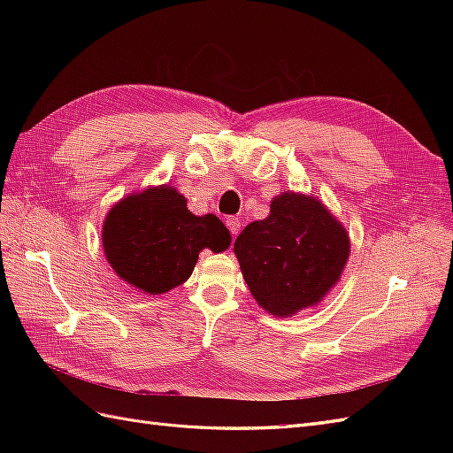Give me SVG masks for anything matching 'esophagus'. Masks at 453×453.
Segmentation results:
<instances>
[{"mask_svg": "<svg viewBox=\"0 0 453 453\" xmlns=\"http://www.w3.org/2000/svg\"><path fill=\"white\" fill-rule=\"evenodd\" d=\"M226 226H228V230H230V234L236 236L238 232H240V228H242L240 219H238V217H228V219H226Z\"/></svg>", "mask_w": 453, "mask_h": 453, "instance_id": "esophagus-1", "label": "esophagus"}]
</instances>
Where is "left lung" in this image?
Segmentation results:
<instances>
[{
	"mask_svg": "<svg viewBox=\"0 0 453 453\" xmlns=\"http://www.w3.org/2000/svg\"><path fill=\"white\" fill-rule=\"evenodd\" d=\"M234 253L257 303L273 315H291L318 304L338 281L349 240L319 200L283 193L265 221L242 230Z\"/></svg>",
	"mask_w": 453,
	"mask_h": 453,
	"instance_id": "8db88e82",
	"label": "left lung"
}]
</instances>
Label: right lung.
<instances>
[{
    "instance_id": "add662e5",
    "label": "right lung",
    "mask_w": 453,
    "mask_h": 453,
    "mask_svg": "<svg viewBox=\"0 0 453 453\" xmlns=\"http://www.w3.org/2000/svg\"><path fill=\"white\" fill-rule=\"evenodd\" d=\"M102 240L109 265L122 280L160 295L190 278L203 248L225 251L230 232L213 213H190L187 200L164 185L113 205Z\"/></svg>"
}]
</instances>
